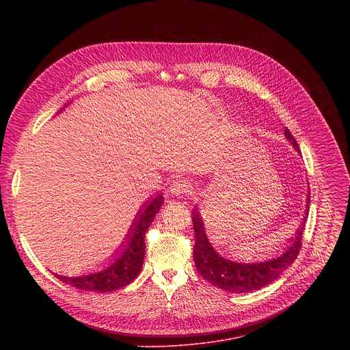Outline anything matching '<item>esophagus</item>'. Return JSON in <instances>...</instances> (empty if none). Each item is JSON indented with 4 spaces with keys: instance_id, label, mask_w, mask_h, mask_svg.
Instances as JSON below:
<instances>
[{
    "instance_id": "esophagus-1",
    "label": "esophagus",
    "mask_w": 350,
    "mask_h": 350,
    "mask_svg": "<svg viewBox=\"0 0 350 350\" xmlns=\"http://www.w3.org/2000/svg\"><path fill=\"white\" fill-rule=\"evenodd\" d=\"M192 191V184L188 181V180H176L173 184H172V192L174 195H187Z\"/></svg>"
}]
</instances>
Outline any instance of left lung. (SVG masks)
I'll return each instance as SVG.
<instances>
[{"label": "left lung", "instance_id": "8db88e82", "mask_svg": "<svg viewBox=\"0 0 350 350\" xmlns=\"http://www.w3.org/2000/svg\"><path fill=\"white\" fill-rule=\"evenodd\" d=\"M285 137L293 145L296 151H299V145L291 131L285 130ZM310 204V195H308V208L302 226L299 227L293 239L289 241V246L285 254L280 258L271 259L263 263H235L227 259H223L216 254L212 245L209 243L205 227L198 211L192 212V224L195 232V245H193V262L198 273L206 281L215 286L228 291V292H252L271 284L278 278L282 271L289 267L297 258L302 247V234L305 231V223L308 219V209Z\"/></svg>", "mask_w": 350, "mask_h": 350}]
</instances>
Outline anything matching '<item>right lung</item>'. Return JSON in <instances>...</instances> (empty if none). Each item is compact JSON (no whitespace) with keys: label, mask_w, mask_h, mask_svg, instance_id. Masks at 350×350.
<instances>
[{"label":"right lung","mask_w":350,"mask_h":350,"mask_svg":"<svg viewBox=\"0 0 350 350\" xmlns=\"http://www.w3.org/2000/svg\"><path fill=\"white\" fill-rule=\"evenodd\" d=\"M163 204V195H158L151 204L139 212L134 224L127 235L126 243H123V254L104 271H99L83 277H62L57 275L62 282L75 288L88 292H112L129 285L139 274L145 256V232L155 219Z\"/></svg>","instance_id":"obj_1"}]
</instances>
